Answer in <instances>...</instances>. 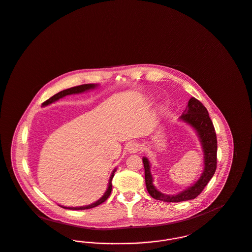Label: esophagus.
Instances as JSON below:
<instances>
[{
  "instance_id": "34e87169",
  "label": "esophagus",
  "mask_w": 252,
  "mask_h": 252,
  "mask_svg": "<svg viewBox=\"0 0 252 252\" xmlns=\"http://www.w3.org/2000/svg\"><path fill=\"white\" fill-rule=\"evenodd\" d=\"M140 150H141L140 144L135 143V142L129 144V145H128V148H127V151H128L129 153H131V154H136V153H138Z\"/></svg>"
}]
</instances>
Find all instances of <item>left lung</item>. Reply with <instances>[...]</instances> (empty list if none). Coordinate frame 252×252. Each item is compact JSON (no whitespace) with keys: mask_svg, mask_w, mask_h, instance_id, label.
Returning a JSON list of instances; mask_svg holds the SVG:
<instances>
[{"mask_svg":"<svg viewBox=\"0 0 252 252\" xmlns=\"http://www.w3.org/2000/svg\"><path fill=\"white\" fill-rule=\"evenodd\" d=\"M180 119L191 125L198 134L204 154V171L194 185L185 191L175 195L162 194L156 190L153 184V176L150 170L149 160L146 157H143L147 190L149 194L157 200L166 202H180L195 198L203 191L204 187L213 177L217 169V135L213 123L205 106L195 97H191L188 102V110L181 115Z\"/></svg>","mask_w":252,"mask_h":252,"instance_id":"1","label":"left lung"}]
</instances>
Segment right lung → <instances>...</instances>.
<instances>
[{"label":"right lung","mask_w":252,"mask_h":252,"mask_svg":"<svg viewBox=\"0 0 252 252\" xmlns=\"http://www.w3.org/2000/svg\"><path fill=\"white\" fill-rule=\"evenodd\" d=\"M97 86V84H82V85H78V86H75V87H72V88H69V89H66V90H63L61 92H59L58 94L54 95L53 97H50L49 99H47L46 101H44L42 104L43 106L44 105H48L56 100H58L61 97H65L67 95H72V94H78V93H82L84 91H87V90H90V89H93ZM116 170L113 171V173L110 176V179H109V184H108V188L106 190V192L104 193V194L97 200L96 202L90 204V205H87V206H81V207H64V206H60V207H63V208H66V209H71V210H85V209H91V208H94L97 205L101 204L102 202H104L111 194V190H112V179H113V176H114V173H115Z\"/></svg>","instance_id":"obj_1"}]
</instances>
